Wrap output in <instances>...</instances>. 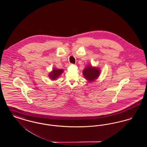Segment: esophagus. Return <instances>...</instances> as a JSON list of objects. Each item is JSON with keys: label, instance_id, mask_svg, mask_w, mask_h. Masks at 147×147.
Returning <instances> with one entry per match:
<instances>
[{"label": "esophagus", "instance_id": "obj_1", "mask_svg": "<svg viewBox=\"0 0 147 147\" xmlns=\"http://www.w3.org/2000/svg\"><path fill=\"white\" fill-rule=\"evenodd\" d=\"M71 64H71V63H70V64H67V65H66V67H68V66H69V65H71Z\"/></svg>", "mask_w": 147, "mask_h": 147}]
</instances>
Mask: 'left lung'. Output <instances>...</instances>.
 <instances>
[{"label":"left lung","instance_id":"left-lung-1","mask_svg":"<svg viewBox=\"0 0 147 147\" xmlns=\"http://www.w3.org/2000/svg\"><path fill=\"white\" fill-rule=\"evenodd\" d=\"M83 73L86 79L92 82L98 77L100 70L97 68H92L91 65H88L84 69Z\"/></svg>","mask_w":147,"mask_h":147}]
</instances>
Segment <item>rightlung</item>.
<instances>
[{
  "label": "right lung",
  "instance_id": "obj_1",
  "mask_svg": "<svg viewBox=\"0 0 147 147\" xmlns=\"http://www.w3.org/2000/svg\"><path fill=\"white\" fill-rule=\"evenodd\" d=\"M63 70L62 69H54L53 71L50 73V74L49 75V77L52 79L55 80L63 73Z\"/></svg>",
  "mask_w": 147,
  "mask_h": 147
}]
</instances>
